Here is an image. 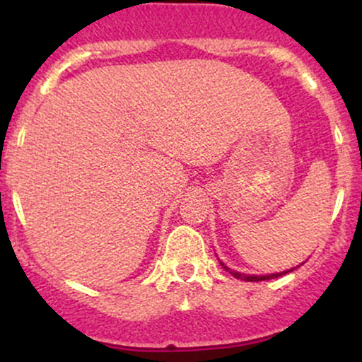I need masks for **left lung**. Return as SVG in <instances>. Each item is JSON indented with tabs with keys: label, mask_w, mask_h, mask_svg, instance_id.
Wrapping results in <instances>:
<instances>
[{
	"label": "left lung",
	"mask_w": 362,
	"mask_h": 362,
	"mask_svg": "<svg viewBox=\"0 0 362 362\" xmlns=\"http://www.w3.org/2000/svg\"><path fill=\"white\" fill-rule=\"evenodd\" d=\"M219 264H221V267L224 269V271H228L231 274V276H235L236 279H243V281H248V282H253V281H269V279H276V277H281V276H284V274H289V272H293L294 269L296 267H300V265H303L305 264V262H301L300 265H296V267H293V269H288V271H282V272H274V274H265V276H255V274H242V272H236V271H233V269H230L228 267L226 264H224L223 260H219Z\"/></svg>",
	"instance_id": "1"
}]
</instances>
